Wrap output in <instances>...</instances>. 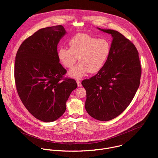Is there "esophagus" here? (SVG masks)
<instances>
[{
	"instance_id": "1",
	"label": "esophagus",
	"mask_w": 158,
	"mask_h": 158,
	"mask_svg": "<svg viewBox=\"0 0 158 158\" xmlns=\"http://www.w3.org/2000/svg\"><path fill=\"white\" fill-rule=\"evenodd\" d=\"M76 82H77V86H78V87H81V86L82 85V84H81V82L80 81L77 80Z\"/></svg>"
}]
</instances>
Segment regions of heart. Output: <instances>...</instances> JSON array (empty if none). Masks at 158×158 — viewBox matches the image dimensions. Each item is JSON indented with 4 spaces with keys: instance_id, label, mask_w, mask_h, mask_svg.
Returning <instances> with one entry per match:
<instances>
[{
    "instance_id": "heart-1",
    "label": "heart",
    "mask_w": 158,
    "mask_h": 158,
    "mask_svg": "<svg viewBox=\"0 0 158 158\" xmlns=\"http://www.w3.org/2000/svg\"><path fill=\"white\" fill-rule=\"evenodd\" d=\"M70 48H60L57 56L62 64L71 68L80 62L69 74L76 79H82L87 73H96L102 69L110 52V44L104 38L98 39L87 34L73 36L69 42Z\"/></svg>"
}]
</instances>
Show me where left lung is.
Returning a JSON list of instances; mask_svg holds the SVG:
<instances>
[{
  "instance_id": "left-lung-1",
  "label": "left lung",
  "mask_w": 158,
  "mask_h": 158,
  "mask_svg": "<svg viewBox=\"0 0 158 158\" xmlns=\"http://www.w3.org/2000/svg\"><path fill=\"white\" fill-rule=\"evenodd\" d=\"M98 29L112 37L110 55L102 69L82 85L87 113L107 121L121 114L132 101L139 86L141 67L138 50L129 39L116 31Z\"/></svg>"
}]
</instances>
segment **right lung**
Wrapping results in <instances>:
<instances>
[{
    "label": "right lung",
    "instance_id": "obj_1",
    "mask_svg": "<svg viewBox=\"0 0 158 158\" xmlns=\"http://www.w3.org/2000/svg\"><path fill=\"white\" fill-rule=\"evenodd\" d=\"M62 26L39 29L19 48L15 61L17 91L30 113L44 122L59 119L77 85L62 77L66 70L59 63L57 45L66 34Z\"/></svg>",
    "mask_w": 158,
    "mask_h": 158
}]
</instances>
